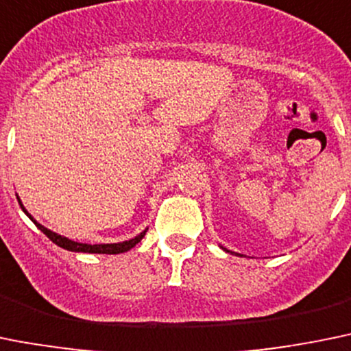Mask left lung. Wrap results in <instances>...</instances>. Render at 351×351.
<instances>
[{
	"mask_svg": "<svg viewBox=\"0 0 351 351\" xmlns=\"http://www.w3.org/2000/svg\"><path fill=\"white\" fill-rule=\"evenodd\" d=\"M221 250H225L223 245H221ZM225 251H227V253H232V251H228V250H225ZM239 256H241V254H239Z\"/></svg>",
	"mask_w": 351,
	"mask_h": 351,
	"instance_id": "obj_1",
	"label": "left lung"
}]
</instances>
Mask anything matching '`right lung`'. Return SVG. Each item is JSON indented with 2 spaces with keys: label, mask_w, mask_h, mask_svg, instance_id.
Instances as JSON below:
<instances>
[{
  "label": "right lung",
  "mask_w": 351,
  "mask_h": 351,
  "mask_svg": "<svg viewBox=\"0 0 351 351\" xmlns=\"http://www.w3.org/2000/svg\"><path fill=\"white\" fill-rule=\"evenodd\" d=\"M19 199V195H17ZM19 204H21L22 211L25 213V215L31 218L32 221H34L36 227L39 228V230L43 232V234L47 235L48 239H50L51 242H55L57 245H60V247H64V250L67 251H74V253H98V254H119V253H126V251H130L131 247H135L136 244H138L140 241L143 239V235H145L147 230H143L142 234H138L136 237L130 239V241H124V242H117V244H83V242H76V241H71V239L64 237V235H58L55 234V232L48 230L47 227H43L41 223H38V221L32 218L31 215L27 213V209L24 208V204L21 202V199H19Z\"/></svg>",
  "instance_id": "add662e5"
}]
</instances>
